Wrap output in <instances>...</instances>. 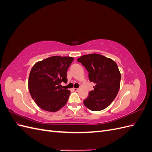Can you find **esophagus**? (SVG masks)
Masks as SVG:
<instances>
[{"instance_id":"34e87169","label":"esophagus","mask_w":152,"mask_h":152,"mask_svg":"<svg viewBox=\"0 0 152 152\" xmlns=\"http://www.w3.org/2000/svg\"><path fill=\"white\" fill-rule=\"evenodd\" d=\"M73 90L74 91H78V90H79V89H77V88H73Z\"/></svg>"}]
</instances>
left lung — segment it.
Returning a JSON list of instances; mask_svg holds the SVG:
<instances>
[{"label": "left lung", "mask_w": 152, "mask_h": 152, "mask_svg": "<svg viewBox=\"0 0 152 152\" xmlns=\"http://www.w3.org/2000/svg\"><path fill=\"white\" fill-rule=\"evenodd\" d=\"M89 72V79L95 86L84 100L92 111H101L108 107L115 98L121 86V74L113 59L99 54L83 55L78 58Z\"/></svg>", "instance_id": "8db88e82"}]
</instances>
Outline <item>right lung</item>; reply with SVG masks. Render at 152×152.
<instances>
[{
	"mask_svg": "<svg viewBox=\"0 0 152 152\" xmlns=\"http://www.w3.org/2000/svg\"><path fill=\"white\" fill-rule=\"evenodd\" d=\"M73 61L72 57L54 56L37 62L31 69L28 90L41 109L55 112L66 104L70 91L60 84L67 82V70Z\"/></svg>",
	"mask_w": 152,
	"mask_h": 152,
	"instance_id": "add662e5",
	"label": "right lung"
}]
</instances>
